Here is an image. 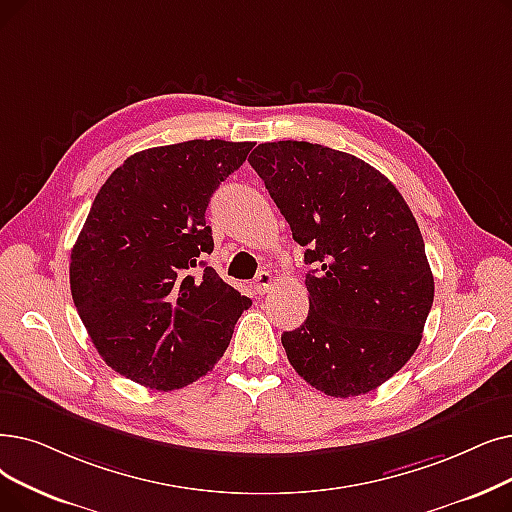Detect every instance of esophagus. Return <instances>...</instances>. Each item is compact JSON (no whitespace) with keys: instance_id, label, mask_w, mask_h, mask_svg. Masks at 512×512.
Instances as JSON below:
<instances>
[{"instance_id":"esophagus-1","label":"esophagus","mask_w":512,"mask_h":512,"mask_svg":"<svg viewBox=\"0 0 512 512\" xmlns=\"http://www.w3.org/2000/svg\"><path fill=\"white\" fill-rule=\"evenodd\" d=\"M253 288H255L257 295L270 293V288H272V274L261 270V272L255 276V280H253Z\"/></svg>"}]
</instances>
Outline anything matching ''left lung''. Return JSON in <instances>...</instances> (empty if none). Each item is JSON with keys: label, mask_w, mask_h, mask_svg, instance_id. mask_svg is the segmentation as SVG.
<instances>
[{"label": "left lung", "mask_w": 512, "mask_h": 512, "mask_svg": "<svg viewBox=\"0 0 512 512\" xmlns=\"http://www.w3.org/2000/svg\"><path fill=\"white\" fill-rule=\"evenodd\" d=\"M249 163L314 265L307 320L282 335L288 362L330 397L374 391L412 358L435 295L404 196L362 159L320 144H259Z\"/></svg>", "instance_id": "1"}]
</instances>
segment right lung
I'll use <instances>...</instances> for the list:
<instances>
[{
    "label": "right lung",
    "instance_id": "1",
    "mask_svg": "<svg viewBox=\"0 0 512 512\" xmlns=\"http://www.w3.org/2000/svg\"><path fill=\"white\" fill-rule=\"evenodd\" d=\"M253 142L190 140L148 148L110 173L71 251V293L102 360L133 383L182 389L230 345L251 299L201 259L205 211ZM201 262L204 274L189 270Z\"/></svg>",
    "mask_w": 512,
    "mask_h": 512
}]
</instances>
